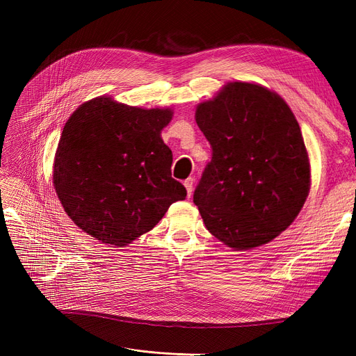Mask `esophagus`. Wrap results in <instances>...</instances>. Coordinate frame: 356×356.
<instances>
[{
    "label": "esophagus",
    "instance_id": "obj_1",
    "mask_svg": "<svg viewBox=\"0 0 356 356\" xmlns=\"http://www.w3.org/2000/svg\"><path fill=\"white\" fill-rule=\"evenodd\" d=\"M193 178H187L186 181H184V187H186V190H187V195H188V197L191 196V193H193Z\"/></svg>",
    "mask_w": 356,
    "mask_h": 356
}]
</instances>
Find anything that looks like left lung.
Returning <instances> with one entry per match:
<instances>
[{
    "instance_id": "1",
    "label": "left lung",
    "mask_w": 356,
    "mask_h": 356,
    "mask_svg": "<svg viewBox=\"0 0 356 356\" xmlns=\"http://www.w3.org/2000/svg\"><path fill=\"white\" fill-rule=\"evenodd\" d=\"M212 148L193 195L207 229L234 250L275 239L303 208L310 165L286 102L258 84L229 83L196 110Z\"/></svg>"
}]
</instances>
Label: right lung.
<instances>
[{
    "instance_id": "obj_1",
    "label": "right lung",
    "mask_w": 356,
    "mask_h": 356,
    "mask_svg": "<svg viewBox=\"0 0 356 356\" xmlns=\"http://www.w3.org/2000/svg\"><path fill=\"white\" fill-rule=\"evenodd\" d=\"M170 118L168 108H136L101 96L63 126L53 184L70 218L92 238L124 246L186 199L160 136Z\"/></svg>"
}]
</instances>
